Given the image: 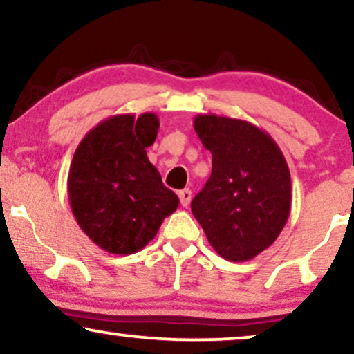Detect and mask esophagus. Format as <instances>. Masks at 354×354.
I'll return each instance as SVG.
<instances>
[{
  "label": "esophagus",
  "mask_w": 354,
  "mask_h": 354,
  "mask_svg": "<svg viewBox=\"0 0 354 354\" xmlns=\"http://www.w3.org/2000/svg\"><path fill=\"white\" fill-rule=\"evenodd\" d=\"M178 196H180V201H181V206L183 207H188L189 203H191V189H181L180 193H178Z\"/></svg>",
  "instance_id": "34e87169"
}]
</instances>
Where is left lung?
Listing matches in <instances>:
<instances>
[{
    "instance_id": "left-lung-1",
    "label": "left lung",
    "mask_w": 354,
    "mask_h": 354,
    "mask_svg": "<svg viewBox=\"0 0 354 354\" xmlns=\"http://www.w3.org/2000/svg\"><path fill=\"white\" fill-rule=\"evenodd\" d=\"M194 130L212 153V171L191 211L221 257L250 261L274 244L290 216L283 153L267 131L239 118L198 115Z\"/></svg>"
}]
</instances>
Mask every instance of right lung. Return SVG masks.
<instances>
[{
    "mask_svg": "<svg viewBox=\"0 0 354 354\" xmlns=\"http://www.w3.org/2000/svg\"><path fill=\"white\" fill-rule=\"evenodd\" d=\"M158 129L151 112L113 115L93 127L74 153L67 178L72 214L110 254L142 250L180 204L147 156Z\"/></svg>",
    "mask_w": 354,
    "mask_h": 354,
    "instance_id": "right-lung-1",
    "label": "right lung"
}]
</instances>
